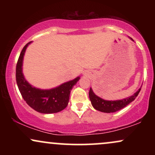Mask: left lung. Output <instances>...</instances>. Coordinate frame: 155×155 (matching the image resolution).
<instances>
[{
    "label": "left lung",
    "instance_id": "obj_1",
    "mask_svg": "<svg viewBox=\"0 0 155 155\" xmlns=\"http://www.w3.org/2000/svg\"><path fill=\"white\" fill-rule=\"evenodd\" d=\"M130 39L133 41V38H130ZM140 89L141 87L138 89V91L135 92L133 95L126 97V98L122 99V100L106 101L96 95L94 93L92 89L90 87V92H89V97H90V100L91 101L92 106H93L95 109L99 111L104 112V113H113V112L120 111V109L124 108L126 106H127L132 101H134L140 91Z\"/></svg>",
    "mask_w": 155,
    "mask_h": 155
}]
</instances>
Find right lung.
<instances>
[{
    "label": "right lung",
    "instance_id": "add662e5",
    "mask_svg": "<svg viewBox=\"0 0 155 155\" xmlns=\"http://www.w3.org/2000/svg\"><path fill=\"white\" fill-rule=\"evenodd\" d=\"M29 42L23 47L16 68V80L23 99L35 111L42 114H53L66 108L69 102L71 90L77 83L80 76L49 90H41L31 85L25 78L22 72L24 55Z\"/></svg>",
    "mask_w": 155,
    "mask_h": 155
}]
</instances>
